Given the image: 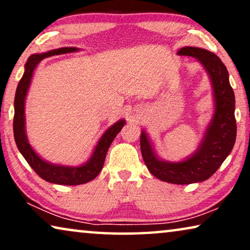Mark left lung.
<instances>
[{
    "label": "left lung",
    "mask_w": 250,
    "mask_h": 250,
    "mask_svg": "<svg viewBox=\"0 0 250 250\" xmlns=\"http://www.w3.org/2000/svg\"><path fill=\"white\" fill-rule=\"evenodd\" d=\"M177 54L196 58L209 75L215 101L213 118L197 151L182 162L159 159L145 131H142L140 146L146 166L153 176L173 184H191L209 179L230 155L237 136L235 99L227 67L216 54L193 46L182 47Z\"/></svg>",
    "instance_id": "8db88e82"
}]
</instances>
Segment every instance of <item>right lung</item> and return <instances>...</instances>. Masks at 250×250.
<instances>
[{
    "instance_id": "right-lung-1",
    "label": "right lung",
    "mask_w": 250,
    "mask_h": 250,
    "mask_svg": "<svg viewBox=\"0 0 250 250\" xmlns=\"http://www.w3.org/2000/svg\"><path fill=\"white\" fill-rule=\"evenodd\" d=\"M77 50L78 49H76V47H60V49L51 50L45 53L30 56L25 64V73H23L21 80L19 82L15 97L13 134H15V141L19 151L21 152L26 162L29 164V166L35 170L40 177H42L43 180L50 183L63 184V186H78V184L87 183L95 179L99 175V173L101 172L102 167H104L105 155H107L109 146L114 141L116 135L121 132L123 126L125 125L124 119H121V121L115 123L111 127H109L104 132V134L101 136V139L99 140L91 158L84 165L81 166L71 167L54 165V164L47 163L41 158L30 146L25 131V99L30 85V81H32L34 70H35L40 61H42L44 58L74 52V51Z\"/></svg>"
}]
</instances>
